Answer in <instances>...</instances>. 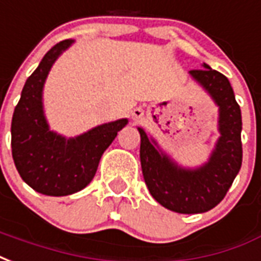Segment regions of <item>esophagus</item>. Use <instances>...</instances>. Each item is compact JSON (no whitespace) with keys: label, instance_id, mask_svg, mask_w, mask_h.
Returning a JSON list of instances; mask_svg holds the SVG:
<instances>
[{"label":"esophagus","instance_id":"34e87169","mask_svg":"<svg viewBox=\"0 0 261 261\" xmlns=\"http://www.w3.org/2000/svg\"><path fill=\"white\" fill-rule=\"evenodd\" d=\"M131 116H133V120L138 121L142 119V116H144V111L141 109V108H137L134 111L131 112Z\"/></svg>","mask_w":261,"mask_h":261}]
</instances>
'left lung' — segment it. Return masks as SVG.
<instances>
[{"label": "left lung", "mask_w": 261, "mask_h": 261, "mask_svg": "<svg viewBox=\"0 0 261 261\" xmlns=\"http://www.w3.org/2000/svg\"><path fill=\"white\" fill-rule=\"evenodd\" d=\"M191 70L194 77L219 105L221 137L210 160L199 169H181L155 148L142 128L141 167L150 195L167 209L184 214L204 213L224 199L242 165V119L228 79L203 63Z\"/></svg>", "instance_id": "1"}]
</instances>
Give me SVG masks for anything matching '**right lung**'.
I'll use <instances>...</instances> for the list:
<instances>
[{
    "label": "right lung",
    "instance_id": "right-lung-1",
    "mask_svg": "<svg viewBox=\"0 0 261 261\" xmlns=\"http://www.w3.org/2000/svg\"><path fill=\"white\" fill-rule=\"evenodd\" d=\"M71 42H58L42 58L23 87L11 124L12 158L19 174L33 190L49 196H65L86 188L95 175L102 153L127 124V119H121L69 140L49 131L42 112V86L54 62Z\"/></svg>",
    "mask_w": 261,
    "mask_h": 261
}]
</instances>
